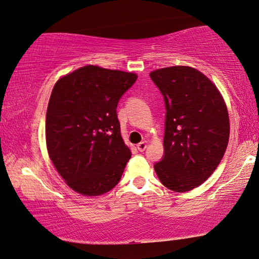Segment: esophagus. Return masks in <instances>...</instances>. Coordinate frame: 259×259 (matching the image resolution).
I'll use <instances>...</instances> for the list:
<instances>
[{
  "instance_id": "34e87169",
  "label": "esophagus",
  "mask_w": 259,
  "mask_h": 259,
  "mask_svg": "<svg viewBox=\"0 0 259 259\" xmlns=\"http://www.w3.org/2000/svg\"><path fill=\"white\" fill-rule=\"evenodd\" d=\"M146 143L145 142H141V143H138L137 144V149H138V151H141V152H143L144 151L145 149H146Z\"/></svg>"
}]
</instances>
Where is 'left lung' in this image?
Wrapping results in <instances>:
<instances>
[{
    "label": "left lung",
    "instance_id": "obj_1",
    "mask_svg": "<svg viewBox=\"0 0 259 259\" xmlns=\"http://www.w3.org/2000/svg\"><path fill=\"white\" fill-rule=\"evenodd\" d=\"M166 108L163 157L154 163L161 183L184 192L202 184L218 167L229 138L227 107L218 89L190 67L152 71Z\"/></svg>",
    "mask_w": 259,
    "mask_h": 259
}]
</instances>
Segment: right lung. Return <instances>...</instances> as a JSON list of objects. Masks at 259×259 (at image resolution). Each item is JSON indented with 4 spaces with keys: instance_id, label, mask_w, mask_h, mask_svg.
Instances as JSON below:
<instances>
[{
    "instance_id": "1",
    "label": "right lung",
    "mask_w": 259,
    "mask_h": 259,
    "mask_svg": "<svg viewBox=\"0 0 259 259\" xmlns=\"http://www.w3.org/2000/svg\"><path fill=\"white\" fill-rule=\"evenodd\" d=\"M136 80L135 73L86 65L53 89L46 115L48 154L81 195L106 194L120 182L131 152L121 137L116 108Z\"/></svg>"
}]
</instances>
